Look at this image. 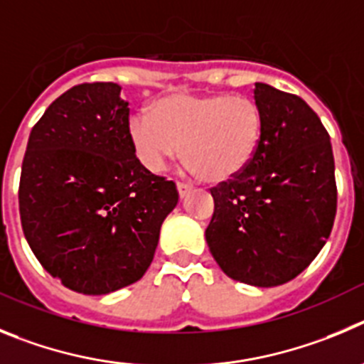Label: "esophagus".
Returning a JSON list of instances; mask_svg holds the SVG:
<instances>
[{"mask_svg":"<svg viewBox=\"0 0 364 364\" xmlns=\"http://www.w3.org/2000/svg\"><path fill=\"white\" fill-rule=\"evenodd\" d=\"M190 190H192V185H186V183H178V192H179V198H185L188 194Z\"/></svg>","mask_w":364,"mask_h":364,"instance_id":"obj_1","label":"esophagus"}]
</instances>
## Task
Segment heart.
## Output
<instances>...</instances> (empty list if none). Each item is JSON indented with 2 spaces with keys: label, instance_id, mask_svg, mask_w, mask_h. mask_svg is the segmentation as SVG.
<instances>
[{
  "label": "heart",
  "instance_id": "b5f03b06",
  "mask_svg": "<svg viewBox=\"0 0 364 364\" xmlns=\"http://www.w3.org/2000/svg\"><path fill=\"white\" fill-rule=\"evenodd\" d=\"M264 129L254 97L232 94H172L154 112L130 116L129 137L137 159L161 172L181 152L188 168L208 183L230 181L250 165Z\"/></svg>",
  "mask_w": 364,
  "mask_h": 364
}]
</instances>
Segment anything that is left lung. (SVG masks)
I'll use <instances>...</instances> for the list:
<instances>
[{
	"instance_id": "obj_1",
	"label": "left lung",
	"mask_w": 364,
	"mask_h": 364,
	"mask_svg": "<svg viewBox=\"0 0 364 364\" xmlns=\"http://www.w3.org/2000/svg\"><path fill=\"white\" fill-rule=\"evenodd\" d=\"M264 129L250 165L212 186L205 230L228 277L277 287L299 276L325 247L337 208L332 143L319 116L296 94L255 83Z\"/></svg>"
}]
</instances>
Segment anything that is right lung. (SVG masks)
<instances>
[{
	"label": "right lung",
	"instance_id": "obj_1",
	"mask_svg": "<svg viewBox=\"0 0 364 364\" xmlns=\"http://www.w3.org/2000/svg\"><path fill=\"white\" fill-rule=\"evenodd\" d=\"M119 92L96 81L52 101L32 127L19 178L28 247L52 277L87 296L141 279L179 199L174 181L136 158Z\"/></svg>",
	"mask_w": 364,
	"mask_h": 364
}]
</instances>
